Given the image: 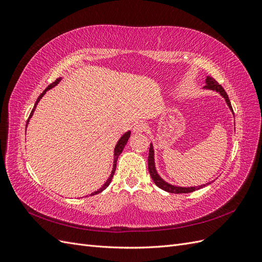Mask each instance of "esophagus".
I'll use <instances>...</instances> for the list:
<instances>
[{
  "mask_svg": "<svg viewBox=\"0 0 262 262\" xmlns=\"http://www.w3.org/2000/svg\"><path fill=\"white\" fill-rule=\"evenodd\" d=\"M146 129H147V124L143 121H138V122L134 123V125H133V132L134 133H142V132L146 131Z\"/></svg>",
  "mask_w": 262,
  "mask_h": 262,
  "instance_id": "obj_1",
  "label": "esophagus"
}]
</instances>
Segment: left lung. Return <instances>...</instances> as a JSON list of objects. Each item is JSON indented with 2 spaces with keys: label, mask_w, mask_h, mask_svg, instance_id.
Masks as SVG:
<instances>
[{
  "label": "left lung",
  "mask_w": 262,
  "mask_h": 262,
  "mask_svg": "<svg viewBox=\"0 0 262 262\" xmlns=\"http://www.w3.org/2000/svg\"><path fill=\"white\" fill-rule=\"evenodd\" d=\"M203 89L219 93L221 96L225 99L228 108L231 109V112L233 113V108H232V105H231V101H229V99H228V96H227L226 92L224 91L223 87H222L215 80H214L213 77L207 76V78H205V86L203 87ZM147 162H148V171H149L150 177H152L153 181L155 182V185L158 188L163 189L164 191H167V192H170V193H189V192L195 191V190H199V189L205 187L207 185H210V182H208V184L201 185V186H196V187H178V186L170 185V184H168L167 181H165L160 175H158V172L156 170L153 143L149 144V152H148V160H147Z\"/></svg>",
  "instance_id": "left-lung-1"
}]
</instances>
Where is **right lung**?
Wrapping results in <instances>:
<instances>
[{
    "instance_id": "obj_1",
    "label": "right lung",
    "mask_w": 262,
    "mask_h": 262,
    "mask_svg": "<svg viewBox=\"0 0 262 262\" xmlns=\"http://www.w3.org/2000/svg\"><path fill=\"white\" fill-rule=\"evenodd\" d=\"M61 80H62V77L57 78V81L53 82L52 84H50L48 87H47V89L42 92V94H40V96H39V97L37 98V100H36V102H35V106H34L33 110H31V113H30L29 118H28V120H27V123H26V129H27V125H28V123H29L30 118L33 117V115H34V113H35V110H36V107H37V105H38V102L40 101V99L43 97V95L47 93V91H49V90L53 89L54 86H57V85L61 82ZM130 136H131V131H126V132L123 134V136H122L120 139H119V141L117 142V144H116V146H115V149H114V166H113L112 173H110L109 178L106 180L105 184L101 186V188H99V189L97 190V191H94V192H93V193H91L90 195H95V194H97V193H99V192H101V191H104V190L109 186L110 182H112L113 177H114V173H115V171H116V166H117L118 157H119V155H120V154L122 153V150H123V148H124V146H125V144H126V142H128V140H129Z\"/></svg>"
}]
</instances>
